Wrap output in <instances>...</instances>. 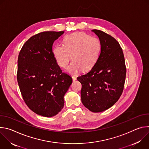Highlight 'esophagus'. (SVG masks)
Wrapping results in <instances>:
<instances>
[{
  "label": "esophagus",
  "instance_id": "1",
  "mask_svg": "<svg viewBox=\"0 0 149 149\" xmlns=\"http://www.w3.org/2000/svg\"><path fill=\"white\" fill-rule=\"evenodd\" d=\"M72 78L73 81H76L77 80V77L75 75H72Z\"/></svg>",
  "mask_w": 149,
  "mask_h": 149
}]
</instances>
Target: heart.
<instances>
[{
	"label": "heart",
	"instance_id": "obj_1",
	"mask_svg": "<svg viewBox=\"0 0 149 149\" xmlns=\"http://www.w3.org/2000/svg\"><path fill=\"white\" fill-rule=\"evenodd\" d=\"M100 51L101 45L98 39L83 32H76L63 38V45H55L52 53L58 64L63 68L67 67L72 57L73 61L67 71L77 74L82 69L85 71L91 69L97 61Z\"/></svg>",
	"mask_w": 149,
	"mask_h": 149
}]
</instances>
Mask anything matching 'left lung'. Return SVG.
I'll use <instances>...</instances> for the list:
<instances>
[{
    "mask_svg": "<svg viewBox=\"0 0 149 149\" xmlns=\"http://www.w3.org/2000/svg\"><path fill=\"white\" fill-rule=\"evenodd\" d=\"M92 31L99 38L100 54L92 69L77 79L82 84V103L91 111L99 113L112 107L121 95L126 67L117 40L101 31Z\"/></svg>",
    "mask_w": 149,
    "mask_h": 149,
    "instance_id": "left-lung-1",
    "label": "left lung"
}]
</instances>
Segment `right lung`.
I'll return each instance as SVG.
<instances>
[{"mask_svg": "<svg viewBox=\"0 0 149 149\" xmlns=\"http://www.w3.org/2000/svg\"><path fill=\"white\" fill-rule=\"evenodd\" d=\"M64 32L47 31L31 37L21 49L17 79L23 99L35 113L51 117L64 105V97L72 82L62 72L52 53L54 41Z\"/></svg>", "mask_w": 149, "mask_h": 149, "instance_id": "right-lung-1", "label": "right lung"}]
</instances>
